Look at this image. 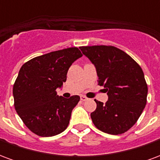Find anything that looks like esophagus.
Instances as JSON below:
<instances>
[{"label":"esophagus","instance_id":"1","mask_svg":"<svg viewBox=\"0 0 160 160\" xmlns=\"http://www.w3.org/2000/svg\"><path fill=\"white\" fill-rule=\"evenodd\" d=\"M80 99H81V101H87L88 98L86 96H80Z\"/></svg>","mask_w":160,"mask_h":160}]
</instances>
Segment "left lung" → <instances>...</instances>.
<instances>
[{
	"label": "left lung",
	"instance_id": "8db88e82",
	"mask_svg": "<svg viewBox=\"0 0 160 160\" xmlns=\"http://www.w3.org/2000/svg\"><path fill=\"white\" fill-rule=\"evenodd\" d=\"M97 69L98 85L107 92V102L95 100L91 113L95 127L110 134H121L134 126L147 104L148 84L141 66L123 50L111 45L80 47Z\"/></svg>",
	"mask_w": 160,
	"mask_h": 160
}]
</instances>
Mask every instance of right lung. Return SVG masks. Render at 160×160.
<instances>
[{"label":"right lung","mask_w":160,"mask_h":160,"mask_svg":"<svg viewBox=\"0 0 160 160\" xmlns=\"http://www.w3.org/2000/svg\"><path fill=\"white\" fill-rule=\"evenodd\" d=\"M82 56L77 47H70L37 56L23 64L13 84L14 107L23 122L42 137L61 134L69 123L80 96L59 97L72 63Z\"/></svg>","instance_id":"add662e5"}]
</instances>
